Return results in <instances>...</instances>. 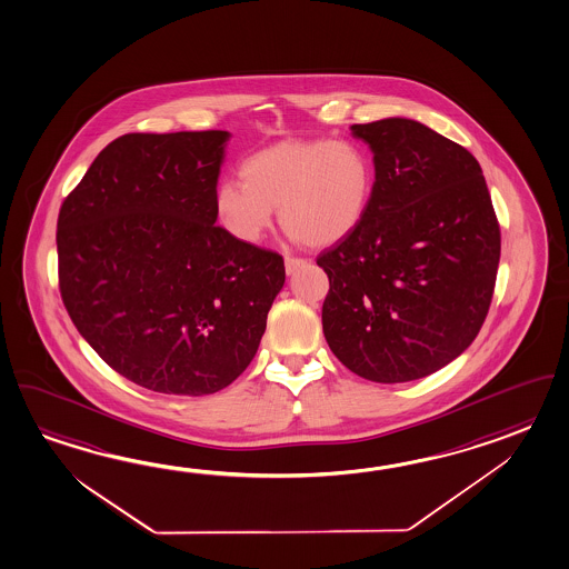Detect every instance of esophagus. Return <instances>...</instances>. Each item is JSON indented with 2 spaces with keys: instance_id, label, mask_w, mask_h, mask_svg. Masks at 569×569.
Returning <instances> with one entry per match:
<instances>
[{
  "instance_id": "obj_1",
  "label": "esophagus",
  "mask_w": 569,
  "mask_h": 569,
  "mask_svg": "<svg viewBox=\"0 0 569 569\" xmlns=\"http://www.w3.org/2000/svg\"><path fill=\"white\" fill-rule=\"evenodd\" d=\"M311 262L309 260H305V258H284V270H287V274H295L297 270H302L305 267H309Z\"/></svg>"
}]
</instances>
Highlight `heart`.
Segmentation results:
<instances>
[{
  "mask_svg": "<svg viewBox=\"0 0 569 569\" xmlns=\"http://www.w3.org/2000/svg\"><path fill=\"white\" fill-rule=\"evenodd\" d=\"M240 179H223L213 191L216 218L232 238L258 244L279 208L295 242L331 246L363 222L376 163L356 139H289L246 157Z\"/></svg>",
  "mask_w": 569,
  "mask_h": 569,
  "instance_id": "heart-1",
  "label": "heart"
}]
</instances>
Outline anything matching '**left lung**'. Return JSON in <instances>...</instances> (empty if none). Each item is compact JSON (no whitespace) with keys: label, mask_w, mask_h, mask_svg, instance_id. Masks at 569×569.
<instances>
[{"label":"left lung","mask_w":569,"mask_h":569,"mask_svg":"<svg viewBox=\"0 0 569 569\" xmlns=\"http://www.w3.org/2000/svg\"><path fill=\"white\" fill-rule=\"evenodd\" d=\"M376 163L363 222L317 258L329 277L323 333L378 383L426 378L479 335L501 232L479 161L413 119L351 124Z\"/></svg>","instance_id":"left-lung-1"}]
</instances>
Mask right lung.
<instances>
[{"label":"right lung","mask_w":569,"mask_h":569,"mask_svg":"<svg viewBox=\"0 0 569 569\" xmlns=\"http://www.w3.org/2000/svg\"><path fill=\"white\" fill-rule=\"evenodd\" d=\"M230 137L123 134L60 208L68 315L117 373L147 390L203 396L230 386L257 356L284 284L282 257L213 226Z\"/></svg>","instance_id":"1"}]
</instances>
